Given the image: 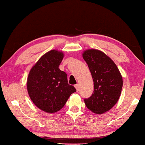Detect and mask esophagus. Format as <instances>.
I'll return each mask as SVG.
<instances>
[{
	"label": "esophagus",
	"mask_w": 145,
	"mask_h": 145,
	"mask_svg": "<svg viewBox=\"0 0 145 145\" xmlns=\"http://www.w3.org/2000/svg\"><path fill=\"white\" fill-rule=\"evenodd\" d=\"M74 86H75V88H76V91H79V88H80V85H79V84H76V85H75Z\"/></svg>",
	"instance_id": "1"
}]
</instances>
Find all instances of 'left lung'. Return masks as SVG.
<instances>
[{
    "mask_svg": "<svg viewBox=\"0 0 145 145\" xmlns=\"http://www.w3.org/2000/svg\"><path fill=\"white\" fill-rule=\"evenodd\" d=\"M82 57L91 73L94 83L92 95L84 99L91 112L99 114L107 112L117 103L121 94L123 78L117 66L102 51L89 49Z\"/></svg>",
    "mask_w": 145,
    "mask_h": 145,
    "instance_id": "1",
    "label": "left lung"
}]
</instances>
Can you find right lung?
I'll list each match as a JSON object with an SVG mask.
<instances>
[{"mask_svg":"<svg viewBox=\"0 0 145 145\" xmlns=\"http://www.w3.org/2000/svg\"><path fill=\"white\" fill-rule=\"evenodd\" d=\"M64 57L62 51L52 50L33 66L26 86L31 101L38 108L54 113L63 108L76 90L67 82V76L59 67Z\"/></svg>","mask_w":145,"mask_h":145,"instance_id":"add662e5","label":"right lung"}]
</instances>
